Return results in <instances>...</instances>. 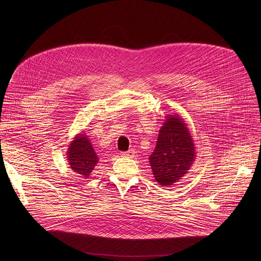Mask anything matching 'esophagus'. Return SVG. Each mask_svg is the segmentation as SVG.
Listing matches in <instances>:
<instances>
[{
  "label": "esophagus",
  "mask_w": 261,
  "mask_h": 261,
  "mask_svg": "<svg viewBox=\"0 0 261 261\" xmlns=\"http://www.w3.org/2000/svg\"><path fill=\"white\" fill-rule=\"evenodd\" d=\"M121 155H122L123 157L132 158V157H134V155H135V152H134L133 150H130V151H128V152H124V153H122Z\"/></svg>",
  "instance_id": "1"
}]
</instances>
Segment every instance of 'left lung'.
<instances>
[{"instance_id":"left-lung-1","label":"left lung","mask_w":261,"mask_h":261,"mask_svg":"<svg viewBox=\"0 0 261 261\" xmlns=\"http://www.w3.org/2000/svg\"><path fill=\"white\" fill-rule=\"evenodd\" d=\"M195 148L187 124L178 115H167L148 157L156 181L168 187L187 174L196 157Z\"/></svg>"}]
</instances>
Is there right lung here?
<instances>
[{"label":"right lung","instance_id":"right-lung-1","mask_svg":"<svg viewBox=\"0 0 261 261\" xmlns=\"http://www.w3.org/2000/svg\"><path fill=\"white\" fill-rule=\"evenodd\" d=\"M67 160L73 172L89 177L99 161L89 136L85 131L74 136L67 150Z\"/></svg>","mask_w":261,"mask_h":261}]
</instances>
